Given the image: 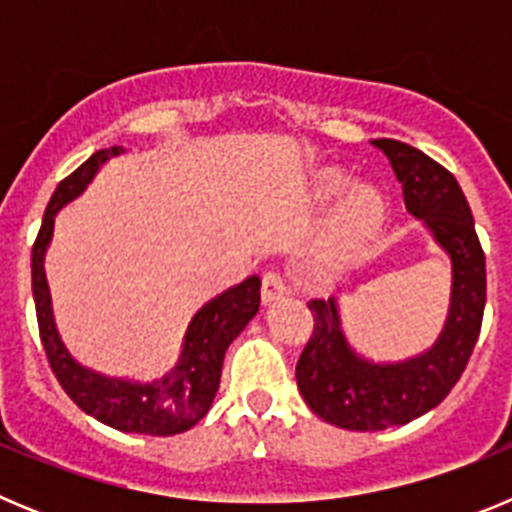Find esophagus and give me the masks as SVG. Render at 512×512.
Masks as SVG:
<instances>
[{
	"label": "esophagus",
	"mask_w": 512,
	"mask_h": 512,
	"mask_svg": "<svg viewBox=\"0 0 512 512\" xmlns=\"http://www.w3.org/2000/svg\"><path fill=\"white\" fill-rule=\"evenodd\" d=\"M287 295V284L279 277L277 271H266L264 274V287H261V300L269 305V302L279 300V297Z\"/></svg>",
	"instance_id": "1"
}]
</instances>
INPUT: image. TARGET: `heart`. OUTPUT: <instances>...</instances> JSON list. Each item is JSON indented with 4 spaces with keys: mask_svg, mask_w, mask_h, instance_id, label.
<instances>
[{
    "mask_svg": "<svg viewBox=\"0 0 512 512\" xmlns=\"http://www.w3.org/2000/svg\"><path fill=\"white\" fill-rule=\"evenodd\" d=\"M351 182L348 171L323 169L312 179V197L328 202L343 192ZM384 197L372 184H356L346 192L336 210L325 217V223L312 238L310 256L323 269H343L354 264L369 243L377 238L384 223Z\"/></svg>",
    "mask_w": 512,
    "mask_h": 512,
    "instance_id": "obj_1",
    "label": "heart"
}]
</instances>
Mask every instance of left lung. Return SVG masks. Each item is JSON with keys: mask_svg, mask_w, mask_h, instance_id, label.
<instances>
[{"mask_svg": "<svg viewBox=\"0 0 512 512\" xmlns=\"http://www.w3.org/2000/svg\"><path fill=\"white\" fill-rule=\"evenodd\" d=\"M372 146L390 158L410 215L449 256L451 300L436 341L402 361L359 354L343 328L336 295L307 302L315 328L297 361V387L312 413L346 431H384L436 408L467 369L487 295L485 253L454 174L400 140L377 138Z\"/></svg>", "mask_w": 512, "mask_h": 512, "instance_id": "left-lung-1", "label": "left lung"}]
</instances>
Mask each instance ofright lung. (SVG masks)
I'll use <instances>...</instances> for the list:
<instances>
[{
	"instance_id": "obj_1",
	"label": "right lung",
	"mask_w": 512,
	"mask_h": 512,
	"mask_svg": "<svg viewBox=\"0 0 512 512\" xmlns=\"http://www.w3.org/2000/svg\"><path fill=\"white\" fill-rule=\"evenodd\" d=\"M120 153H125L122 146L92 153L74 174L58 184L51 202L45 207L43 225L33 246V297L40 341H43L45 356L51 361L56 379L84 413L117 431L143 433V436H176L200 423L210 410L217 387H220L225 351L259 312L261 279L253 274L241 284L212 297L194 312L179 356L158 377H112L76 361L63 343L56 318H53L51 289L45 279V251L51 246L58 210L74 202L89 187L97 171Z\"/></svg>"
}]
</instances>
